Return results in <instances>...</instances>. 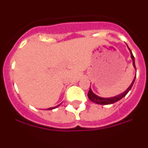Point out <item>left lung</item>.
<instances>
[{
  "mask_svg": "<svg viewBox=\"0 0 148 148\" xmlns=\"http://www.w3.org/2000/svg\"><path fill=\"white\" fill-rule=\"evenodd\" d=\"M127 48H128V49L130 50V57H131L132 61H133V67L135 68V70H136L135 59H134V56H133V53H132V52H131V50L130 49V48L128 47V46H127ZM136 76V75L134 76V78H133V82H132V83L130 84V85L129 86V87H128V88L125 91H124V92H121V93L119 94V95H116V96H113V97H110V98L100 97V96H99V95H95V94L94 93V92L92 91L91 88H90V90H89L88 94H87L89 99H90L91 101H92V102L95 103V104H103V105H107V104H113V103H115V102H116V101H118L121 100V99H122L123 97H125V95L127 94V92L130 91V89H131V87H133V83H134V82H135Z\"/></svg>",
  "mask_w": 148,
  "mask_h": 148,
  "instance_id": "1",
  "label": "left lung"
}]
</instances>
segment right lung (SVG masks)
Masks as SVG:
<instances>
[{
    "label": "right lung",
    "instance_id": "right-lung-1",
    "mask_svg": "<svg viewBox=\"0 0 148 148\" xmlns=\"http://www.w3.org/2000/svg\"><path fill=\"white\" fill-rule=\"evenodd\" d=\"M61 105V104H58V105L56 106V107H53V108H48V110H53V109H56V108H57L58 107V106Z\"/></svg>",
    "mask_w": 148,
    "mask_h": 148
}]
</instances>
